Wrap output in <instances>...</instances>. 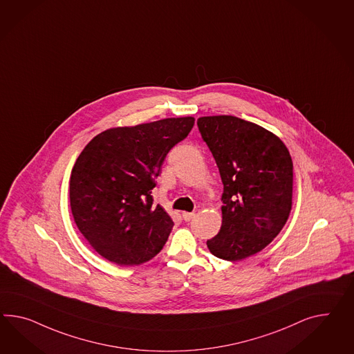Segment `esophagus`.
Wrapping results in <instances>:
<instances>
[{"label": "esophagus", "mask_w": 354, "mask_h": 354, "mask_svg": "<svg viewBox=\"0 0 354 354\" xmlns=\"http://www.w3.org/2000/svg\"><path fill=\"white\" fill-rule=\"evenodd\" d=\"M182 217H183V219H185L186 222H189V221H191L192 218L195 217V213H189V212H183V213H182Z\"/></svg>", "instance_id": "obj_1"}]
</instances>
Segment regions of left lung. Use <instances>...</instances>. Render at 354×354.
Instances as JSON below:
<instances>
[{
    "label": "left lung",
    "instance_id": "obj_1",
    "mask_svg": "<svg viewBox=\"0 0 354 354\" xmlns=\"http://www.w3.org/2000/svg\"><path fill=\"white\" fill-rule=\"evenodd\" d=\"M223 183L222 226L207 241L225 261L263 250L280 234L292 204V160L279 137L232 115L198 119Z\"/></svg>",
    "mask_w": 354,
    "mask_h": 354
}]
</instances>
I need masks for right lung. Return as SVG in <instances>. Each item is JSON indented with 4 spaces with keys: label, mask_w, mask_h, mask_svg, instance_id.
<instances>
[{
    "label": "right lung",
    "mask_w": 354,
    "mask_h": 354,
    "mask_svg": "<svg viewBox=\"0 0 354 354\" xmlns=\"http://www.w3.org/2000/svg\"><path fill=\"white\" fill-rule=\"evenodd\" d=\"M194 123L192 117H182L110 128L82 150L71 174V209L82 235L101 257L138 266L163 249L174 223L154 203V178Z\"/></svg>",
    "instance_id": "obj_1"
}]
</instances>
